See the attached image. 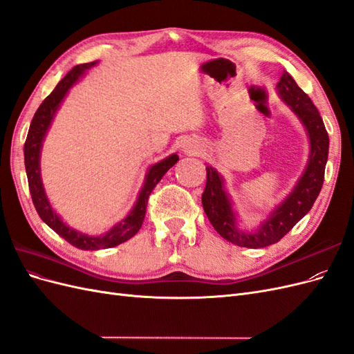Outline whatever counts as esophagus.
Listing matches in <instances>:
<instances>
[{
  "label": "esophagus",
  "mask_w": 354,
  "mask_h": 354,
  "mask_svg": "<svg viewBox=\"0 0 354 354\" xmlns=\"http://www.w3.org/2000/svg\"><path fill=\"white\" fill-rule=\"evenodd\" d=\"M201 151V146L195 140H186L183 143V152L187 155H195Z\"/></svg>",
  "instance_id": "34e87169"
}]
</instances>
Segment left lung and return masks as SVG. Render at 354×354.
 Instances as JSON below:
<instances>
[{"label": "left lung", "mask_w": 354, "mask_h": 354, "mask_svg": "<svg viewBox=\"0 0 354 354\" xmlns=\"http://www.w3.org/2000/svg\"><path fill=\"white\" fill-rule=\"evenodd\" d=\"M276 90L306 128L310 152L306 168L294 189L270 211L269 217L263 220L259 227L246 230L239 226L238 212L233 208L224 178L216 168L207 165V186L202 195L203 211L221 238L245 248H264L281 241L312 209L325 178L329 137L319 111L286 71H283Z\"/></svg>", "instance_id": "8db88e82"}]
</instances>
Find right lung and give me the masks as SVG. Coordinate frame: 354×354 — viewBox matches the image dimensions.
Masks as SVG:
<instances>
[{"mask_svg": "<svg viewBox=\"0 0 354 354\" xmlns=\"http://www.w3.org/2000/svg\"><path fill=\"white\" fill-rule=\"evenodd\" d=\"M95 65H97V62L82 63V65L75 66L72 71L68 72L66 77L56 85V88L53 90L48 97H46V100L39 104L38 111L35 112L34 118H32L25 147H24L29 192L38 216L48 227L55 230L59 236L66 239L71 245L77 246V248L84 251H97L104 248H112V246H116L128 239H131L134 234L140 230L143 224L149 195L152 194V190L159 183L160 178L164 177L167 171L178 160V156L173 153L167 156L165 159L159 160V162L149 167L145 177L143 187L140 189V192H138L134 207L131 208L130 212H128V216L124 220L116 223L115 226L111 227V230H108L106 233L99 234V236H91V234L75 230L73 227L68 226V224L62 220V217L55 211V208L51 207V203L46 195L44 185H42L41 164H39L41 149H42V143H44L48 128L51 127L53 120H55V115L59 111L62 102L65 100L71 87L73 84H77V81L81 77H84L85 72Z\"/></svg>", "mask_w": 354, "mask_h": 354, "instance_id": "right-lung-1", "label": "right lung"}]
</instances>
